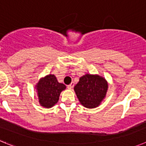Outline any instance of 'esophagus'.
<instances>
[{
	"instance_id": "obj_1",
	"label": "esophagus",
	"mask_w": 146,
	"mask_h": 146,
	"mask_svg": "<svg viewBox=\"0 0 146 146\" xmlns=\"http://www.w3.org/2000/svg\"><path fill=\"white\" fill-rule=\"evenodd\" d=\"M73 86H74V83L72 82L71 84H69V85H68V89H71L73 87Z\"/></svg>"
}]
</instances>
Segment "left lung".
I'll return each instance as SVG.
<instances>
[{
  "label": "left lung",
  "mask_w": 146,
  "mask_h": 146,
  "mask_svg": "<svg viewBox=\"0 0 146 146\" xmlns=\"http://www.w3.org/2000/svg\"><path fill=\"white\" fill-rule=\"evenodd\" d=\"M74 90L83 106L88 108H94L98 107L106 97L108 84L101 76L86 74L80 78Z\"/></svg>",
  "instance_id": "8db88e82"
}]
</instances>
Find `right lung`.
Masks as SVG:
<instances>
[{
	"mask_svg": "<svg viewBox=\"0 0 146 146\" xmlns=\"http://www.w3.org/2000/svg\"><path fill=\"white\" fill-rule=\"evenodd\" d=\"M66 88L57 81L54 75H48L39 81L37 84L39 102L45 108H51L59 100L60 94Z\"/></svg>",
	"mask_w": 146,
	"mask_h": 146,
	"instance_id": "obj_1",
	"label": "right lung"
}]
</instances>
